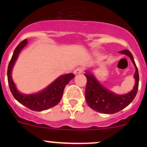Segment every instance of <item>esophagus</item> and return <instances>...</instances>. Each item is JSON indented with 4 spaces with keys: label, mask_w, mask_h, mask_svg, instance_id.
<instances>
[{
    "label": "esophagus",
    "mask_w": 147,
    "mask_h": 147,
    "mask_svg": "<svg viewBox=\"0 0 147 147\" xmlns=\"http://www.w3.org/2000/svg\"><path fill=\"white\" fill-rule=\"evenodd\" d=\"M83 71H84V69L80 67H78L77 69H75V71H74V73H75V75H78V74L82 73Z\"/></svg>",
    "instance_id": "34e87169"
}]
</instances>
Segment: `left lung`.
<instances>
[{"label": "left lung", "mask_w": 147, "mask_h": 147, "mask_svg": "<svg viewBox=\"0 0 147 147\" xmlns=\"http://www.w3.org/2000/svg\"><path fill=\"white\" fill-rule=\"evenodd\" d=\"M119 53L128 55L135 66L136 71L134 75L136 80L135 85L134 89L128 94L119 95L102 87L90 72L84 74L87 78L85 89L86 101L89 107L96 112L105 114L116 113L128 106L137 95L139 87V72L132 54L128 50H122Z\"/></svg>", "instance_id": "1"}]
</instances>
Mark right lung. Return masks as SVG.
<instances>
[{
    "label": "right lung",
    "instance_id": "right-lung-1",
    "mask_svg": "<svg viewBox=\"0 0 147 147\" xmlns=\"http://www.w3.org/2000/svg\"><path fill=\"white\" fill-rule=\"evenodd\" d=\"M27 43V39L24 40L21 42H20V44L15 49L14 53H13L8 67L7 75H8V84H9L12 94L18 102H19L20 104L23 105L31 110L40 112V111L45 110V109L53 107L60 102L65 86L72 78H74L75 75L72 73L62 75L52 83L49 87L37 94L28 95V94H21L19 92L16 90L14 82L12 80L11 70L16 59L18 56L19 53Z\"/></svg>",
    "mask_w": 147,
    "mask_h": 147
}]
</instances>
